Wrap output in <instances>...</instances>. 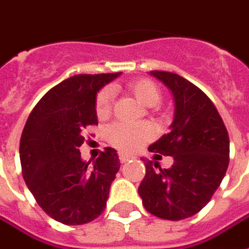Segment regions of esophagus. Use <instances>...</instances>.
Instances as JSON below:
<instances>
[{"label": "esophagus", "instance_id": "obj_1", "mask_svg": "<svg viewBox=\"0 0 249 249\" xmlns=\"http://www.w3.org/2000/svg\"><path fill=\"white\" fill-rule=\"evenodd\" d=\"M119 159H120V161H121V163H125V161H128V160H130V159H133V156H132V155L124 154V152H120Z\"/></svg>", "mask_w": 249, "mask_h": 249}]
</instances>
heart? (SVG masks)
Segmentation results:
<instances>
[{"label":"heart","instance_id":"b5f03b06","mask_svg":"<svg viewBox=\"0 0 249 249\" xmlns=\"http://www.w3.org/2000/svg\"><path fill=\"white\" fill-rule=\"evenodd\" d=\"M126 90L136 97L137 100L147 107H156L160 102V90L148 78H140L126 85ZM113 91L112 89L105 88L98 91L95 97V113L98 119H105L112 110ZM154 128L147 123L125 124L117 123L107 129L109 142L121 151H136L144 142H149L154 137Z\"/></svg>","mask_w":249,"mask_h":249}]
</instances>
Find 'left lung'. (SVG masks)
<instances>
[{
    "instance_id": "8db88e82",
    "label": "left lung",
    "mask_w": 249,
    "mask_h": 249,
    "mask_svg": "<svg viewBox=\"0 0 249 249\" xmlns=\"http://www.w3.org/2000/svg\"><path fill=\"white\" fill-rule=\"evenodd\" d=\"M171 90L175 116L171 130L149 145L155 156H173L174 164L161 170L145 160V177L139 194L147 212L178 221L206 206L221 185L229 164V136L220 113L208 95L183 76L151 71Z\"/></svg>"
}]
</instances>
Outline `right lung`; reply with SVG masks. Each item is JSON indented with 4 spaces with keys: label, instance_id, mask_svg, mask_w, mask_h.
Returning a JSON list of instances; mask_svg holds the SVG:
<instances>
[{
    "label": "right lung",
    "instance_id": "add662e5",
    "mask_svg": "<svg viewBox=\"0 0 249 249\" xmlns=\"http://www.w3.org/2000/svg\"><path fill=\"white\" fill-rule=\"evenodd\" d=\"M120 74L67 78L41 97L22 129L24 180L40 208L64 225L88 224L107 208L119 155L107 147L89 164L81 159L79 147L89 125H98L97 91Z\"/></svg>",
    "mask_w": 249,
    "mask_h": 249
}]
</instances>
